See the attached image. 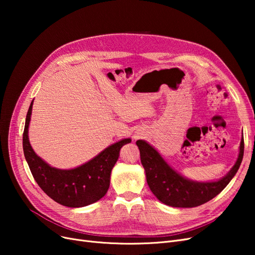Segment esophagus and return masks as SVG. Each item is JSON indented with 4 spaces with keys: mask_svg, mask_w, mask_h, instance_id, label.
Instances as JSON below:
<instances>
[{
    "mask_svg": "<svg viewBox=\"0 0 255 255\" xmlns=\"http://www.w3.org/2000/svg\"><path fill=\"white\" fill-rule=\"evenodd\" d=\"M137 137H138V136H137Z\"/></svg>",
    "mask_w": 255,
    "mask_h": 255,
    "instance_id": "esophagus-1",
    "label": "esophagus"
}]
</instances>
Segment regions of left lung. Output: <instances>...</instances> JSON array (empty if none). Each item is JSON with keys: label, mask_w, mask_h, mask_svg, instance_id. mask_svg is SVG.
<instances>
[{"label": "left lung", "mask_w": 255, "mask_h": 255, "mask_svg": "<svg viewBox=\"0 0 255 255\" xmlns=\"http://www.w3.org/2000/svg\"><path fill=\"white\" fill-rule=\"evenodd\" d=\"M146 183L160 202L172 207H196L206 203L226 188L236 174L244 156V138L235 165L216 182H195L186 179L169 166L159 153L144 140H137Z\"/></svg>", "instance_id": "8db88e82"}]
</instances>
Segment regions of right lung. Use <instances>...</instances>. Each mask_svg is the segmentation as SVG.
<instances>
[{
  "label": "right lung",
  "mask_w": 255,
  "mask_h": 255,
  "mask_svg": "<svg viewBox=\"0 0 255 255\" xmlns=\"http://www.w3.org/2000/svg\"><path fill=\"white\" fill-rule=\"evenodd\" d=\"M30 103L23 132V152L35 181L54 201L68 207H82L99 201L109 190L112 169L119 152L130 142L122 139L99 153L84 165L69 170L51 167L34 152L28 140V126L32 115Z\"/></svg>",
  "instance_id": "right-lung-1"
}]
</instances>
